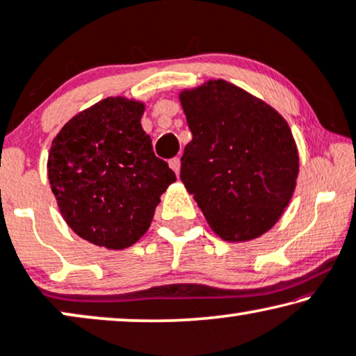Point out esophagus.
Segmentation results:
<instances>
[{
  "mask_svg": "<svg viewBox=\"0 0 356 356\" xmlns=\"http://www.w3.org/2000/svg\"><path fill=\"white\" fill-rule=\"evenodd\" d=\"M169 165H170V169H172L174 172L179 175V170H181V159H179V158H172V159L169 161Z\"/></svg>",
  "mask_w": 356,
  "mask_h": 356,
  "instance_id": "34e87169",
  "label": "esophagus"
}]
</instances>
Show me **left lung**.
I'll return each instance as SVG.
<instances>
[{"label":"left lung","mask_w":356,"mask_h":356,"mask_svg":"<svg viewBox=\"0 0 356 356\" xmlns=\"http://www.w3.org/2000/svg\"><path fill=\"white\" fill-rule=\"evenodd\" d=\"M179 101L193 136L181 159V181L208 225L227 243L267 233L290 203L300 172L290 125L225 79L184 89Z\"/></svg>","instance_id":"obj_1"}]
</instances>
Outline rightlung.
Returning a JSON list of instances; mask_svg holds the SVG:
<instances>
[{"label": "right lung", "mask_w": 356, "mask_h": 356, "mask_svg": "<svg viewBox=\"0 0 356 356\" xmlns=\"http://www.w3.org/2000/svg\"><path fill=\"white\" fill-rule=\"evenodd\" d=\"M145 104L107 97L63 125L47 170L56 205L79 238L122 250L140 241L175 174L141 127Z\"/></svg>", "instance_id": "right-lung-1"}]
</instances>
